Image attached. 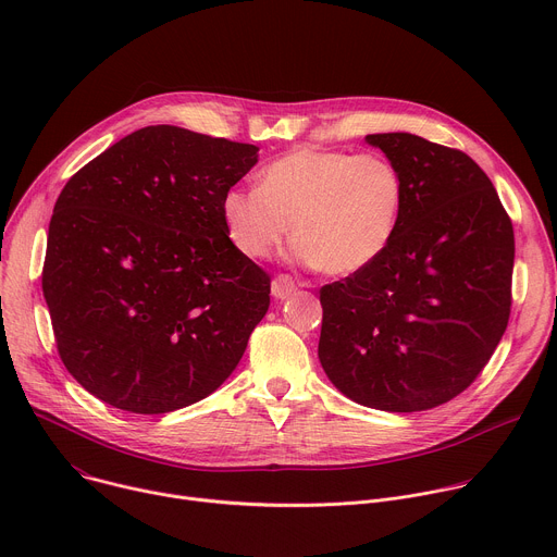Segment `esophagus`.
<instances>
[{"label": "esophagus", "instance_id": "obj_1", "mask_svg": "<svg viewBox=\"0 0 557 557\" xmlns=\"http://www.w3.org/2000/svg\"><path fill=\"white\" fill-rule=\"evenodd\" d=\"M297 290V284L290 275H277L271 284V293L275 299H288Z\"/></svg>", "mask_w": 557, "mask_h": 557}]
</instances>
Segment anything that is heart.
I'll use <instances>...</instances> for the list:
<instances>
[{
  "label": "heart",
  "instance_id": "1",
  "mask_svg": "<svg viewBox=\"0 0 557 557\" xmlns=\"http://www.w3.org/2000/svg\"><path fill=\"white\" fill-rule=\"evenodd\" d=\"M404 209V181L385 156L301 147L260 174V187H231L222 220L231 243L271 258L293 222V258L350 275L389 247Z\"/></svg>",
  "mask_w": 557,
  "mask_h": 557
}]
</instances>
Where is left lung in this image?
Returning a JSON list of instances; mask_svg holds the SVG:
<instances>
[{"mask_svg":"<svg viewBox=\"0 0 557 557\" xmlns=\"http://www.w3.org/2000/svg\"><path fill=\"white\" fill-rule=\"evenodd\" d=\"M404 181L389 247L320 290V355L359 406L421 412L451 401L492 359L511 312L513 226L471 158L417 134H368Z\"/></svg>","mask_w":557,"mask_h":557,"instance_id":"left-lung-1","label":"left lung"}]
</instances>
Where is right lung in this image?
Returning <instances> with one entry per match:
<instances>
[{
	"label": "right lung",
	"instance_id": "1",
	"mask_svg": "<svg viewBox=\"0 0 557 557\" xmlns=\"http://www.w3.org/2000/svg\"><path fill=\"white\" fill-rule=\"evenodd\" d=\"M258 151L149 125L65 183L41 286L61 361L97 399L165 414L205 399L240 363L271 277L231 243L222 196Z\"/></svg>",
	"mask_w": 557,
	"mask_h": 557
}]
</instances>
